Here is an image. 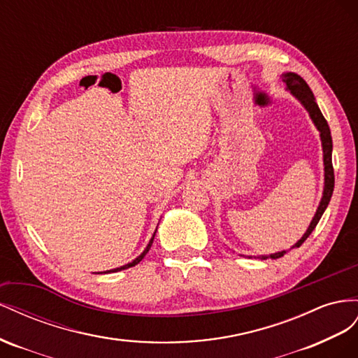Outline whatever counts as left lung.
<instances>
[{
    "label": "left lung",
    "mask_w": 358,
    "mask_h": 358,
    "mask_svg": "<svg viewBox=\"0 0 358 358\" xmlns=\"http://www.w3.org/2000/svg\"><path fill=\"white\" fill-rule=\"evenodd\" d=\"M282 80L285 84H287V88L291 91V94L300 101V103L306 108V110L309 112L313 124L316 126V129L320 130V136H321V142H322V152H324V192H322V198H321V202H320V207H318V210H316L315 216H313V219L309 224L308 231H306L304 236L292 246V248H300L301 244L306 240H308V237L310 236L312 231L316 228V224H318V222L324 214L327 206H329V202H330L331 195H333V189H334V171H333V163H331L333 141H331L329 122H327V120L322 115V112L320 110L318 105H316L315 96L310 91L309 85L306 84V80L301 76H299L297 73H292V71H289V73H283ZM285 253H287V250L271 253V255H262V257H258V258H261V259H267V258L278 259V258H282Z\"/></svg>",
    "instance_id": "8db88e82"
}]
</instances>
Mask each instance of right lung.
<instances>
[{"label": "right lung", "instance_id": "1", "mask_svg": "<svg viewBox=\"0 0 358 358\" xmlns=\"http://www.w3.org/2000/svg\"><path fill=\"white\" fill-rule=\"evenodd\" d=\"M155 236H156V232L152 234V237H151V240H150V243L147 244V248H145V250L142 252L139 257L136 258V259H134L131 262H129V264H126V265H122V267H118V268H114V270H109V271H105V273H115V271H121V270H126V268H130V267H135L136 264H139L141 261H142V258L145 257V255L148 253V250H150V248H151V244H152V240H155Z\"/></svg>", "mask_w": 358, "mask_h": 358}]
</instances>
